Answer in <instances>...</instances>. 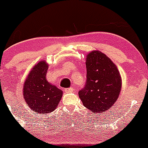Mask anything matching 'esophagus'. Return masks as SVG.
Masks as SVG:
<instances>
[{
	"label": "esophagus",
	"mask_w": 148,
	"mask_h": 148,
	"mask_svg": "<svg viewBox=\"0 0 148 148\" xmlns=\"http://www.w3.org/2000/svg\"><path fill=\"white\" fill-rule=\"evenodd\" d=\"M75 91V89L73 88H67V89L65 90V92H73Z\"/></svg>",
	"instance_id": "esophagus-1"
}]
</instances>
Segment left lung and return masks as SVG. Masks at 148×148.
Masks as SVG:
<instances>
[{"mask_svg":"<svg viewBox=\"0 0 148 148\" xmlns=\"http://www.w3.org/2000/svg\"><path fill=\"white\" fill-rule=\"evenodd\" d=\"M86 83L78 92L83 106L94 113L109 110L121 90L122 79L117 66L112 60L98 51L88 54L85 62Z\"/></svg>","mask_w":148,"mask_h":148,"instance_id":"8db88e82","label":"left lung"}]
</instances>
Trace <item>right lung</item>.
<instances>
[{
  "label": "right lung",
  "mask_w": 148,
  "mask_h": 148,
  "mask_svg": "<svg viewBox=\"0 0 148 148\" xmlns=\"http://www.w3.org/2000/svg\"><path fill=\"white\" fill-rule=\"evenodd\" d=\"M48 69L45 60H41L32 68L24 83L23 97L29 108L36 113L54 111L63 96V91L45 78Z\"/></svg>",
  "instance_id": "right-lung-1"
}]
</instances>
